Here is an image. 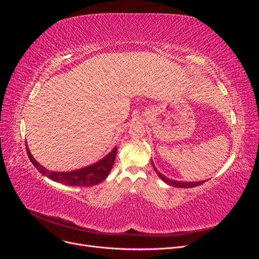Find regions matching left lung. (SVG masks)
Instances as JSON below:
<instances>
[{
  "mask_svg": "<svg viewBox=\"0 0 259 259\" xmlns=\"http://www.w3.org/2000/svg\"><path fill=\"white\" fill-rule=\"evenodd\" d=\"M151 163H152V166H153V168H154V170L156 171V174L159 175V177L163 180L164 183H166L167 185H169V186H171V187H177V188H192V187H197V186H200V185H202L203 183V180H201V182H193V183H191V182H177V180H173V179H169V178H167L166 176H164L162 173H160V171L156 169V167L154 166V164H153V162L151 161Z\"/></svg>",
  "mask_w": 259,
  "mask_h": 259,
  "instance_id": "left-lung-1",
  "label": "left lung"
}]
</instances>
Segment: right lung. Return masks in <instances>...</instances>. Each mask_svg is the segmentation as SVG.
I'll return each instance as SVG.
<instances>
[{"label":"right lung","mask_w":259,"mask_h":259,"mask_svg":"<svg viewBox=\"0 0 259 259\" xmlns=\"http://www.w3.org/2000/svg\"><path fill=\"white\" fill-rule=\"evenodd\" d=\"M26 148H27V153L30 161L32 162L33 165L37 168V170L40 171L43 176H46L56 183H60L68 186H73V187H76V186L90 187V186H95L103 182V180L106 179L109 173L111 171V168L113 166V163L115 160L116 151H117V148L114 147L110 152H109L106 156H104L103 159L89 166H85L74 170H70V171H55V170H50L48 168H45L33 158L32 154H31L29 150L27 143H26Z\"/></svg>","instance_id":"obj_1"}]
</instances>
